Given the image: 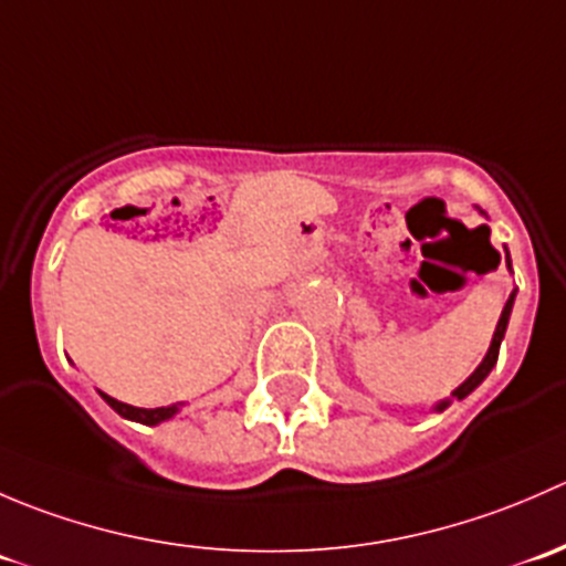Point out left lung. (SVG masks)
<instances>
[{
	"label": "left lung",
	"mask_w": 566,
	"mask_h": 566,
	"mask_svg": "<svg viewBox=\"0 0 566 566\" xmlns=\"http://www.w3.org/2000/svg\"><path fill=\"white\" fill-rule=\"evenodd\" d=\"M482 227H484V230H488V224H482ZM488 235H490V230H488ZM499 262H501V254H499V260H495V268H499ZM506 268H510V271H512L510 251H506ZM515 295H517V290H512V293H510V301H506V304H504V312H501V317H499V325H495L493 342H490V347H488V353H484L482 364H479V367L473 369V373H471V378H468L465 384H460L458 389L452 391V399H465L468 394H471L473 389H476V386L482 384L484 378H488V375H490V369L495 367V361H499L501 339H504V334H506V325H510V315H512V304H515ZM452 399H441V402L436 405V410H447L449 405H452Z\"/></svg>",
	"instance_id": "8db88e82"
}]
</instances>
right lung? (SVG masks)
<instances>
[{
  "label": "right lung",
  "mask_w": 566,
  "mask_h": 566,
  "mask_svg": "<svg viewBox=\"0 0 566 566\" xmlns=\"http://www.w3.org/2000/svg\"><path fill=\"white\" fill-rule=\"evenodd\" d=\"M101 397H104L106 405H112V408L117 410V413L123 416V419L139 421V424H147V427L161 424V421L172 419L177 410H180V402H177V405H167V408H134V405L119 402V399L108 397V394H104V391H101Z\"/></svg>",
  "instance_id": "right-lung-1"
}]
</instances>
